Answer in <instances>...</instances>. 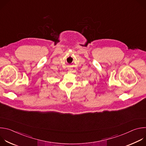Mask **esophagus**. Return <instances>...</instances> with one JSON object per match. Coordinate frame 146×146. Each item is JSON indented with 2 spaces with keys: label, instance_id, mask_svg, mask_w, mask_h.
Instances as JSON below:
<instances>
[{
  "label": "esophagus",
  "instance_id": "esophagus-1",
  "mask_svg": "<svg viewBox=\"0 0 146 146\" xmlns=\"http://www.w3.org/2000/svg\"><path fill=\"white\" fill-rule=\"evenodd\" d=\"M69 70H72V69H69Z\"/></svg>",
  "mask_w": 146,
  "mask_h": 146
}]
</instances>
